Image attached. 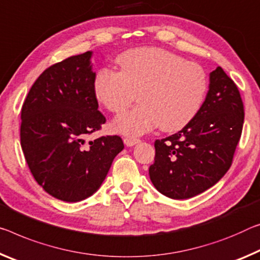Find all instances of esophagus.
<instances>
[{
  "label": "esophagus",
  "instance_id": "1",
  "mask_svg": "<svg viewBox=\"0 0 260 260\" xmlns=\"http://www.w3.org/2000/svg\"><path fill=\"white\" fill-rule=\"evenodd\" d=\"M139 142H140V140L137 139V138H129V137L123 138V143H125V145H126L127 147L135 146V145H137V143H139Z\"/></svg>",
  "mask_w": 260,
  "mask_h": 260
}]
</instances>
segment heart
Wrapping results in <instances>:
<instances>
[{"label": "heart", "instance_id": "heart-1", "mask_svg": "<svg viewBox=\"0 0 260 260\" xmlns=\"http://www.w3.org/2000/svg\"><path fill=\"white\" fill-rule=\"evenodd\" d=\"M120 72L102 68L93 81L96 98L110 112L122 113L139 91L138 105L113 121L126 135H140L159 126L183 128L203 104L207 77L201 66L159 47L128 49L117 57Z\"/></svg>", "mask_w": 260, "mask_h": 260}]
</instances>
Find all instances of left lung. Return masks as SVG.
Masks as SVG:
<instances>
[{
	"mask_svg": "<svg viewBox=\"0 0 260 260\" xmlns=\"http://www.w3.org/2000/svg\"><path fill=\"white\" fill-rule=\"evenodd\" d=\"M243 122L240 91L217 67L196 117L178 133L155 141L149 176L156 189L171 199H188L215 185L232 166Z\"/></svg>",
	"mask_w": 260,
	"mask_h": 260,
	"instance_id": "left-lung-1",
	"label": "left lung"
}]
</instances>
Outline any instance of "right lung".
Instances as JSON below:
<instances>
[{
	"label": "right lung",
	"mask_w": 260,
	"mask_h": 260,
	"mask_svg": "<svg viewBox=\"0 0 260 260\" xmlns=\"http://www.w3.org/2000/svg\"><path fill=\"white\" fill-rule=\"evenodd\" d=\"M91 56L88 51L43 72L20 115V146L31 174L48 194L67 203L92 196L123 149L117 135L85 143L106 121L93 91Z\"/></svg>",
	"instance_id": "1"
}]
</instances>
